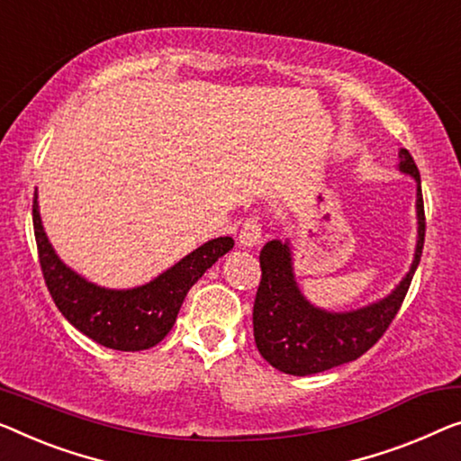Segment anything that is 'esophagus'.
<instances>
[{"label":"esophagus","instance_id":"1","mask_svg":"<svg viewBox=\"0 0 461 461\" xmlns=\"http://www.w3.org/2000/svg\"><path fill=\"white\" fill-rule=\"evenodd\" d=\"M260 240H263V230H260L258 217L246 219L242 230H240L238 242L240 246H246V249H252V246H258Z\"/></svg>","mask_w":461,"mask_h":461}]
</instances>
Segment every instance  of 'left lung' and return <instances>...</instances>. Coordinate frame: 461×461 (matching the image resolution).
Instances as JSON below:
<instances>
[{"label":"left lung","instance_id":"1","mask_svg":"<svg viewBox=\"0 0 461 461\" xmlns=\"http://www.w3.org/2000/svg\"><path fill=\"white\" fill-rule=\"evenodd\" d=\"M397 169L416 182L418 240L410 271L384 298L356 311H325L311 304L300 292L290 240H271L260 250L263 275L254 298V341L260 356L281 373L306 376L360 358L395 319L420 263L427 228L420 174L406 149H400Z\"/></svg>","mask_w":461,"mask_h":461}]
</instances>
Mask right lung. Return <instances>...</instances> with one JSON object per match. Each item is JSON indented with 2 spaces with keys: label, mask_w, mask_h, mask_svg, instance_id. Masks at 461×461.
<instances>
[{
  "label": "right lung",
  "mask_w": 461,
  "mask_h": 461,
  "mask_svg": "<svg viewBox=\"0 0 461 461\" xmlns=\"http://www.w3.org/2000/svg\"><path fill=\"white\" fill-rule=\"evenodd\" d=\"M32 225L41 271L55 306L86 338L120 352H140L157 346L174 327L190 287L233 249L230 236L209 240L149 284L112 290L85 279L58 257L43 230L37 194Z\"/></svg>",
  "instance_id": "1"
}]
</instances>
